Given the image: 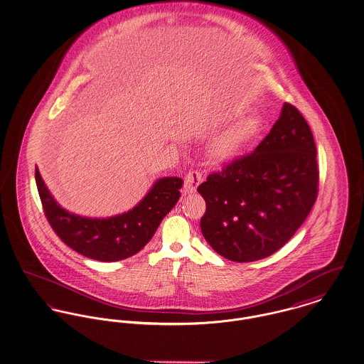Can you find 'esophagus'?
Segmentation results:
<instances>
[{"label": "esophagus", "instance_id": "1", "mask_svg": "<svg viewBox=\"0 0 364 364\" xmlns=\"http://www.w3.org/2000/svg\"><path fill=\"white\" fill-rule=\"evenodd\" d=\"M203 181V175L200 171H189L186 178H185V192L186 193H194L197 186L201 183Z\"/></svg>", "mask_w": 364, "mask_h": 364}]
</instances>
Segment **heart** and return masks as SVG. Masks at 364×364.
I'll return each mask as SVG.
<instances>
[{"mask_svg": "<svg viewBox=\"0 0 364 364\" xmlns=\"http://www.w3.org/2000/svg\"><path fill=\"white\" fill-rule=\"evenodd\" d=\"M261 122L257 116H248L228 129L214 144L213 151L219 160L233 159L244 146L250 144L259 132Z\"/></svg>", "mask_w": 364, "mask_h": 364, "instance_id": "obj_1", "label": "heart"}]
</instances>
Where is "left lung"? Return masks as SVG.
Returning <instances> with one entry per match:
<instances>
[{
  "mask_svg": "<svg viewBox=\"0 0 364 364\" xmlns=\"http://www.w3.org/2000/svg\"><path fill=\"white\" fill-rule=\"evenodd\" d=\"M318 185L316 145L304 116L284 103L255 150L208 175L204 239L235 262L267 258L290 240L309 215Z\"/></svg>",
  "mask_w": 364,
  "mask_h": 364,
  "instance_id": "left-lung-1",
  "label": "left lung"
}]
</instances>
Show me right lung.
Masks as SVG:
<instances>
[{
    "instance_id": "1",
    "label": "right lung",
    "mask_w": 364,
    "mask_h": 364,
    "mask_svg": "<svg viewBox=\"0 0 364 364\" xmlns=\"http://www.w3.org/2000/svg\"><path fill=\"white\" fill-rule=\"evenodd\" d=\"M36 183L49 225L60 240L78 254L102 262H116L139 252L163 218L178 203L182 178L157 179L129 211L109 218H87L62 208L36 167Z\"/></svg>"
}]
</instances>
